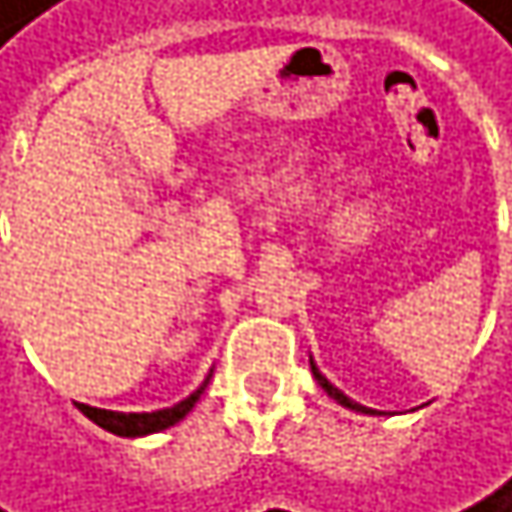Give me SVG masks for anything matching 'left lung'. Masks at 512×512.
Here are the masks:
<instances>
[{
    "instance_id": "obj_1",
    "label": "left lung",
    "mask_w": 512,
    "mask_h": 512,
    "mask_svg": "<svg viewBox=\"0 0 512 512\" xmlns=\"http://www.w3.org/2000/svg\"><path fill=\"white\" fill-rule=\"evenodd\" d=\"M311 372H314V378H317V385H320V388H323V391H326V394H329L332 400H336V403H342V406H348V409H357V412H366L363 406H357L354 400H348V397H345V394H342L339 388H332L329 381H326V378H323V375L317 372V366H314V363H311Z\"/></svg>"
}]
</instances>
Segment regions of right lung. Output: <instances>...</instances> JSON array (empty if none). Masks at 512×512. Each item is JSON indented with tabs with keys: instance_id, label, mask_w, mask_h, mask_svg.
Wrapping results in <instances>:
<instances>
[{
	"instance_id": "obj_1",
	"label": "right lung",
	"mask_w": 512,
	"mask_h": 512,
	"mask_svg": "<svg viewBox=\"0 0 512 512\" xmlns=\"http://www.w3.org/2000/svg\"><path fill=\"white\" fill-rule=\"evenodd\" d=\"M210 381V378H207ZM207 381L204 385L192 394V397H186L183 403H176V406H170V409H158V412H109V409H94V406H82V412L94 421V424H100L103 430H109V433H118V437H143V433H155V430H164V427H170V424H176L180 421L195 403H198V397L204 394V388H207Z\"/></svg>"
}]
</instances>
